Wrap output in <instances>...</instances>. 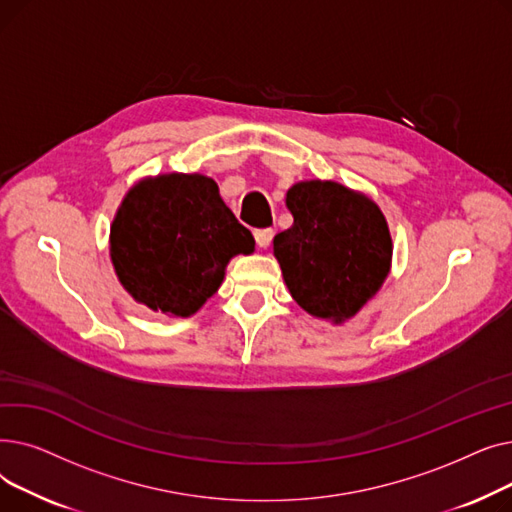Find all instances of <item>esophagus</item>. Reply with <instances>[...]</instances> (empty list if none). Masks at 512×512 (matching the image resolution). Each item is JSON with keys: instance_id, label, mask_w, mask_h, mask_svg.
Listing matches in <instances>:
<instances>
[{"instance_id": "obj_1", "label": "esophagus", "mask_w": 512, "mask_h": 512, "mask_svg": "<svg viewBox=\"0 0 512 512\" xmlns=\"http://www.w3.org/2000/svg\"><path fill=\"white\" fill-rule=\"evenodd\" d=\"M272 238H274V230H272V228H263V230H255V240H257V245H259L261 249H267V247H270V242H272Z\"/></svg>"}]
</instances>
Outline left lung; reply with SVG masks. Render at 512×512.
Wrapping results in <instances>:
<instances>
[{
    "instance_id": "obj_1",
    "label": "left lung",
    "mask_w": 512,
    "mask_h": 512,
    "mask_svg": "<svg viewBox=\"0 0 512 512\" xmlns=\"http://www.w3.org/2000/svg\"><path fill=\"white\" fill-rule=\"evenodd\" d=\"M292 226L274 238V257L292 299L309 315L344 324L371 301L392 265L382 209L334 180H301L286 193Z\"/></svg>"
}]
</instances>
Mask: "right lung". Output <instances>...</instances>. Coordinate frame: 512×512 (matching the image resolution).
<instances>
[{
  "mask_svg": "<svg viewBox=\"0 0 512 512\" xmlns=\"http://www.w3.org/2000/svg\"><path fill=\"white\" fill-rule=\"evenodd\" d=\"M253 251V234L215 180L199 172L139 180L110 226L118 282L139 305L168 317L195 315L222 286L230 259Z\"/></svg>",
  "mask_w": 512,
  "mask_h": 512,
  "instance_id": "add662e5",
  "label": "right lung"
}]
</instances>
